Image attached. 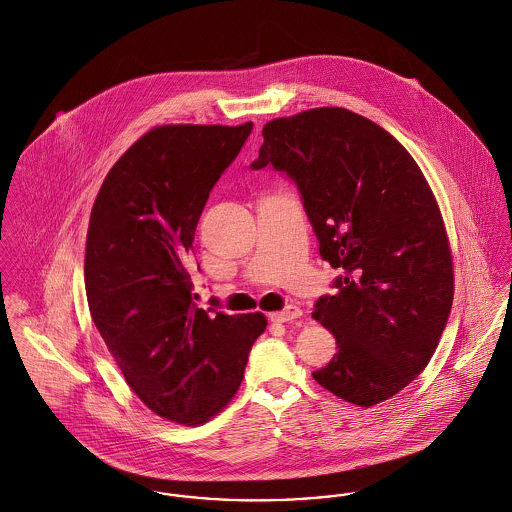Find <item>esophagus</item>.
<instances>
[{"mask_svg": "<svg viewBox=\"0 0 512 512\" xmlns=\"http://www.w3.org/2000/svg\"><path fill=\"white\" fill-rule=\"evenodd\" d=\"M302 315V310L298 308V306H286L284 310H280V312H273V314H269V319L271 321H275V323H286V321H294V319H298Z\"/></svg>", "mask_w": 512, "mask_h": 512, "instance_id": "34e87169", "label": "esophagus"}]
</instances>
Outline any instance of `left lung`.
Instances as JSON below:
<instances>
[{"instance_id":"left-lung-1","label":"left lung","mask_w":512,"mask_h":512,"mask_svg":"<svg viewBox=\"0 0 512 512\" xmlns=\"http://www.w3.org/2000/svg\"><path fill=\"white\" fill-rule=\"evenodd\" d=\"M251 169L267 165L294 181L333 269L335 296L314 317L337 339L314 380L358 407L411 384L446 327L454 275L433 191L390 132L347 109L323 107L263 128Z\"/></svg>"}]
</instances>
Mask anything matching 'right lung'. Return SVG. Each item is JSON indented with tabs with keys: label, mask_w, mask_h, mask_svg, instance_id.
<instances>
[{
	"label": "right lung",
	"mask_w": 512,
	"mask_h": 512,
	"mask_svg": "<svg viewBox=\"0 0 512 512\" xmlns=\"http://www.w3.org/2000/svg\"><path fill=\"white\" fill-rule=\"evenodd\" d=\"M253 122L167 124L124 152L95 198L85 245L89 312L126 384L159 417L200 425L237 392L263 314L193 302L185 261L210 191Z\"/></svg>",
	"instance_id": "add662e5"
}]
</instances>
